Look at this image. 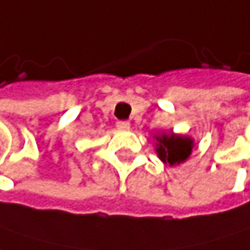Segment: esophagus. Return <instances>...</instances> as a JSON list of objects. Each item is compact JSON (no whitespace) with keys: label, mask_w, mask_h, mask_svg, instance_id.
I'll list each match as a JSON object with an SVG mask.
<instances>
[{"label":"esophagus","mask_w":250,"mask_h":250,"mask_svg":"<svg viewBox=\"0 0 250 250\" xmlns=\"http://www.w3.org/2000/svg\"><path fill=\"white\" fill-rule=\"evenodd\" d=\"M116 127H117L119 130H128V128H130V123L125 122V120H120V122L116 123Z\"/></svg>","instance_id":"34e87169"}]
</instances>
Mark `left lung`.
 <instances>
[{
	"mask_svg": "<svg viewBox=\"0 0 250 250\" xmlns=\"http://www.w3.org/2000/svg\"><path fill=\"white\" fill-rule=\"evenodd\" d=\"M155 140L158 141L155 148L158 157L164 164H169L170 167L185 162L190 157L194 146L190 137L173 134L172 131L169 134L162 133L155 136Z\"/></svg>",
	"mask_w": 250,
	"mask_h": 250,
	"instance_id": "1",
	"label": "left lung"
}]
</instances>
